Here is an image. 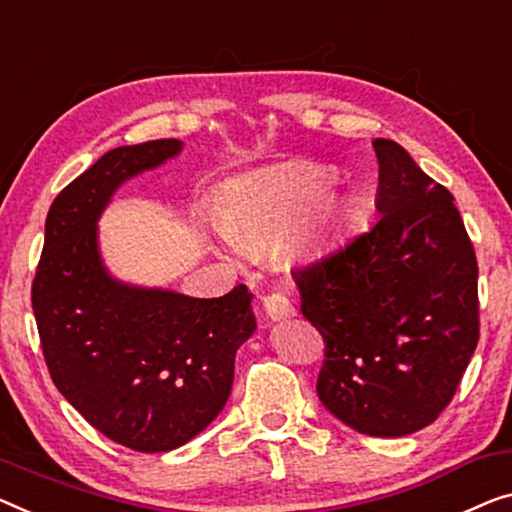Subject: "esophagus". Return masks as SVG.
I'll return each instance as SVG.
<instances>
[{
    "label": "esophagus",
    "instance_id": "34e87169",
    "mask_svg": "<svg viewBox=\"0 0 512 512\" xmlns=\"http://www.w3.org/2000/svg\"><path fill=\"white\" fill-rule=\"evenodd\" d=\"M264 312L266 317L273 319V322H282V319H289L296 315L294 303L287 299L285 294H269L264 299Z\"/></svg>",
    "mask_w": 512,
    "mask_h": 512
}]
</instances>
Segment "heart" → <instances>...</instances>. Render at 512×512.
I'll return each mask as SVG.
<instances>
[{
	"mask_svg": "<svg viewBox=\"0 0 512 512\" xmlns=\"http://www.w3.org/2000/svg\"><path fill=\"white\" fill-rule=\"evenodd\" d=\"M331 172L315 163H287L273 170L243 174L218 190L213 220L236 250L259 255L292 227L294 253L317 248L340 216V200L324 190Z\"/></svg>",
	"mask_w": 512,
	"mask_h": 512,
	"instance_id": "heart-1",
	"label": "heart"
}]
</instances>
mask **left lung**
Instances as JSON below:
<instances>
[{"mask_svg":"<svg viewBox=\"0 0 512 512\" xmlns=\"http://www.w3.org/2000/svg\"><path fill=\"white\" fill-rule=\"evenodd\" d=\"M379 220L299 266L324 338L319 400L352 430L404 437L437 421L478 345V264L453 195L398 142H372Z\"/></svg>","mask_w":512,"mask_h":512,"instance_id":"left-lung-1","label":"left lung"}]
</instances>
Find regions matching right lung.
<instances>
[{"label": "right lung", "mask_w": 512, "mask_h": 512, "mask_svg": "<svg viewBox=\"0 0 512 512\" xmlns=\"http://www.w3.org/2000/svg\"><path fill=\"white\" fill-rule=\"evenodd\" d=\"M181 140L117 147L55 197L32 285L50 377L87 423L140 453L174 451L223 411L234 356L255 333L253 294L218 299L114 278L98 218L121 183L179 156Z\"/></svg>", "instance_id": "obj_1"}]
</instances>
